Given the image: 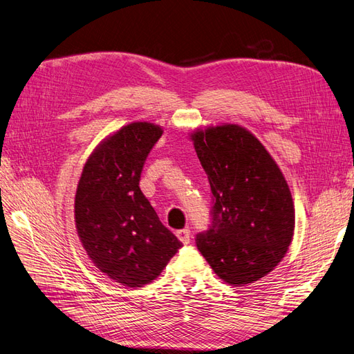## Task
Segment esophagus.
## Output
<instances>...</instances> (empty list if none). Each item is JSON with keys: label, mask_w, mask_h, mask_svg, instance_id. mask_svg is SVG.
<instances>
[{"label": "esophagus", "mask_w": 354, "mask_h": 354, "mask_svg": "<svg viewBox=\"0 0 354 354\" xmlns=\"http://www.w3.org/2000/svg\"><path fill=\"white\" fill-rule=\"evenodd\" d=\"M177 238L180 239L181 243H189L190 242V230L189 229H181V230H177Z\"/></svg>", "instance_id": "obj_1"}]
</instances>
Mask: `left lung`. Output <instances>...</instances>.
I'll list each match as a JSON object with an SVG mask.
<instances>
[{"label": "left lung", "instance_id": "8db88e82", "mask_svg": "<svg viewBox=\"0 0 354 354\" xmlns=\"http://www.w3.org/2000/svg\"><path fill=\"white\" fill-rule=\"evenodd\" d=\"M214 196L212 226L196 246L221 281L245 286L269 274L292 242L295 209L285 176L245 127L190 133Z\"/></svg>", "mask_w": 354, "mask_h": 354}]
</instances>
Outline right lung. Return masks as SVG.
Returning a JSON list of instances; mask_svg holds the SVG:
<instances>
[{
    "label": "right lung",
    "instance_id": "1",
    "mask_svg": "<svg viewBox=\"0 0 354 354\" xmlns=\"http://www.w3.org/2000/svg\"><path fill=\"white\" fill-rule=\"evenodd\" d=\"M164 128L127 124L95 146L75 194V227L97 269L128 288L162 273L181 242L159 221L138 187L147 153Z\"/></svg>",
    "mask_w": 354,
    "mask_h": 354
}]
</instances>
